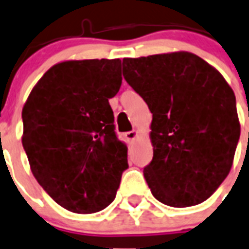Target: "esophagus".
<instances>
[{
    "label": "esophagus",
    "mask_w": 249,
    "mask_h": 249,
    "mask_svg": "<svg viewBox=\"0 0 249 249\" xmlns=\"http://www.w3.org/2000/svg\"><path fill=\"white\" fill-rule=\"evenodd\" d=\"M125 139L128 141V142H133L135 139V137H137V131L135 130H130V131H126L124 134Z\"/></svg>",
    "instance_id": "34e87169"
}]
</instances>
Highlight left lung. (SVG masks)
<instances>
[{
    "label": "left lung",
    "mask_w": 249,
    "mask_h": 249,
    "mask_svg": "<svg viewBox=\"0 0 249 249\" xmlns=\"http://www.w3.org/2000/svg\"><path fill=\"white\" fill-rule=\"evenodd\" d=\"M123 75L152 112V161L144 167L153 197L171 207L202 203L233 165L240 125L223 75L189 52L124 58Z\"/></svg>",
    "instance_id": "obj_1"
}]
</instances>
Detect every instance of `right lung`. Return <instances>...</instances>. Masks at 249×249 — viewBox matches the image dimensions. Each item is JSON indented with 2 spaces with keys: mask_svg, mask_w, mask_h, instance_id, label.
Segmentation results:
<instances>
[{
  "mask_svg": "<svg viewBox=\"0 0 249 249\" xmlns=\"http://www.w3.org/2000/svg\"><path fill=\"white\" fill-rule=\"evenodd\" d=\"M121 80L119 58L64 61L39 79L24 105L21 141L32 173L69 211L106 209L128 169L108 104Z\"/></svg>",
  "mask_w": 249,
  "mask_h": 249,
  "instance_id": "right-lung-1",
  "label": "right lung"
}]
</instances>
